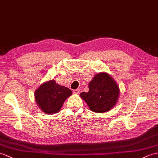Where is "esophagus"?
Wrapping results in <instances>:
<instances>
[{
	"instance_id": "34e87169",
	"label": "esophagus",
	"mask_w": 158,
	"mask_h": 158,
	"mask_svg": "<svg viewBox=\"0 0 158 158\" xmlns=\"http://www.w3.org/2000/svg\"><path fill=\"white\" fill-rule=\"evenodd\" d=\"M73 94H79L80 93V89H75V90H73Z\"/></svg>"
}]
</instances>
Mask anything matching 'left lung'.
Instances as JSON below:
<instances>
[{
    "label": "left lung",
    "mask_w": 158,
    "mask_h": 158,
    "mask_svg": "<svg viewBox=\"0 0 158 158\" xmlns=\"http://www.w3.org/2000/svg\"><path fill=\"white\" fill-rule=\"evenodd\" d=\"M120 89L115 81L108 73H98L89 83V91L80 96L86 102L91 111L103 113L111 110L116 104Z\"/></svg>",
    "instance_id": "8db88e82"
}]
</instances>
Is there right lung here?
Instances as JSON below:
<instances>
[{
  "label": "right lung",
  "mask_w": 158,
  "mask_h": 158,
  "mask_svg": "<svg viewBox=\"0 0 158 158\" xmlns=\"http://www.w3.org/2000/svg\"><path fill=\"white\" fill-rule=\"evenodd\" d=\"M72 95L69 88L61 86L54 80L42 83L35 91V100L38 107L47 114L60 111L66 99Z\"/></svg>",
  "instance_id": "1"
}]
</instances>
